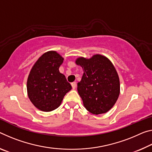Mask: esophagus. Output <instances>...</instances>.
I'll return each instance as SVG.
<instances>
[{
    "mask_svg": "<svg viewBox=\"0 0 152 152\" xmlns=\"http://www.w3.org/2000/svg\"><path fill=\"white\" fill-rule=\"evenodd\" d=\"M71 85H72V88L75 89L76 88V82H73V83H71Z\"/></svg>",
    "mask_w": 152,
    "mask_h": 152,
    "instance_id": "esophagus-1",
    "label": "esophagus"
}]
</instances>
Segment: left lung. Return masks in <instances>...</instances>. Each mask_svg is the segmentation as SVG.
I'll use <instances>...</instances> for the list:
<instances>
[{"label": "left lung", "mask_w": 152, "mask_h": 152, "mask_svg": "<svg viewBox=\"0 0 152 152\" xmlns=\"http://www.w3.org/2000/svg\"><path fill=\"white\" fill-rule=\"evenodd\" d=\"M76 64L84 70L77 87L84 106L93 114L106 113L114 106L120 94L119 77L114 66L101 55L91 59L80 57Z\"/></svg>", "instance_id": "1"}]
</instances>
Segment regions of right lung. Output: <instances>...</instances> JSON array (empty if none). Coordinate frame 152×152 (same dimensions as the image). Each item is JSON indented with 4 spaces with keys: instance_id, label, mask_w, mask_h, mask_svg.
Masks as SVG:
<instances>
[{
    "instance_id": "1",
    "label": "right lung",
    "mask_w": 152,
    "mask_h": 152,
    "mask_svg": "<svg viewBox=\"0 0 152 152\" xmlns=\"http://www.w3.org/2000/svg\"><path fill=\"white\" fill-rule=\"evenodd\" d=\"M64 58L55 51L43 54L34 65L28 76L29 99L36 107L50 112L58 107L66 94L72 89L59 68Z\"/></svg>"
}]
</instances>
